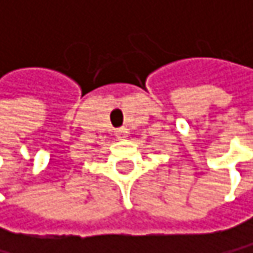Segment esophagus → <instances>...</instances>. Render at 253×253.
<instances>
[{"instance_id": "34e87169", "label": "esophagus", "mask_w": 253, "mask_h": 253, "mask_svg": "<svg viewBox=\"0 0 253 253\" xmlns=\"http://www.w3.org/2000/svg\"><path fill=\"white\" fill-rule=\"evenodd\" d=\"M127 133H129V130H127V129H124V127H121V129H118V130L115 132V135H117L118 139H126V138H127Z\"/></svg>"}]
</instances>
